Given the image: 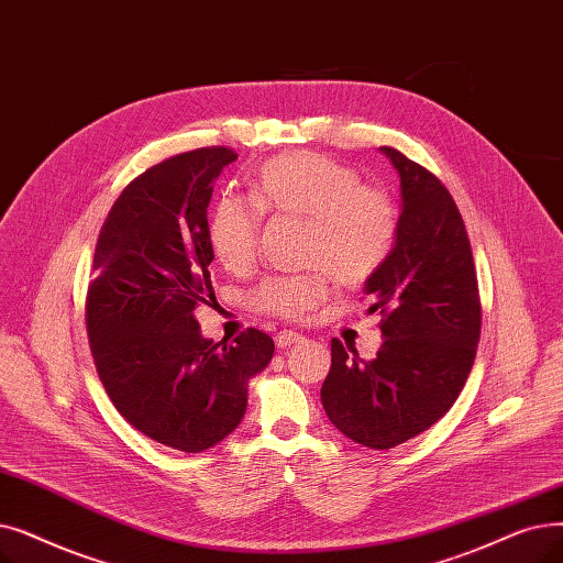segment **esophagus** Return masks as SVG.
Masks as SVG:
<instances>
[{
  "instance_id": "34e87169",
  "label": "esophagus",
  "mask_w": 563,
  "mask_h": 563,
  "mask_svg": "<svg viewBox=\"0 0 563 563\" xmlns=\"http://www.w3.org/2000/svg\"><path fill=\"white\" fill-rule=\"evenodd\" d=\"M303 340V335L299 333V331H280L278 335H276V345L280 347V350H287V347H291V345H297V342H301Z\"/></svg>"
}]
</instances>
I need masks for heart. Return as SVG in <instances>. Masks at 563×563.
I'll list each match as a JSON object with an SVG mask.
<instances>
[{
    "label": "heart",
    "instance_id": "b5f03b06",
    "mask_svg": "<svg viewBox=\"0 0 563 563\" xmlns=\"http://www.w3.org/2000/svg\"><path fill=\"white\" fill-rule=\"evenodd\" d=\"M251 198L223 195L209 218L211 249L239 274L255 262L262 211L308 221V262L327 266L342 285L371 280L394 251L398 211L379 188L361 186L356 169L322 154H283L251 181ZM331 291L324 274L274 276L255 291V306L280 317H303Z\"/></svg>",
    "mask_w": 563,
    "mask_h": 563
}]
</instances>
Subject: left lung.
Masks as SVG:
<instances>
[{
    "instance_id": "left-lung-1",
    "label": "left lung",
    "mask_w": 563,
    "mask_h": 563,
    "mask_svg": "<svg viewBox=\"0 0 563 563\" xmlns=\"http://www.w3.org/2000/svg\"><path fill=\"white\" fill-rule=\"evenodd\" d=\"M379 152L400 177L394 251L365 280L368 312L384 320L373 361L331 340L322 384L329 421L352 442L394 449L437 423L470 377L481 335V301L462 216L432 173L394 146Z\"/></svg>"
}]
</instances>
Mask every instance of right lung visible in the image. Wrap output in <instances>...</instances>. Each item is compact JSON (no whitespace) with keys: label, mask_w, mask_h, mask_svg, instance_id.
Here are the masks:
<instances>
[{"label":"right lung","mask_w":563,"mask_h":563,"mask_svg":"<svg viewBox=\"0 0 563 563\" xmlns=\"http://www.w3.org/2000/svg\"><path fill=\"white\" fill-rule=\"evenodd\" d=\"M236 161L225 146L167 158L112 205L87 291L89 347L110 400L135 430L184 453L234 432L249 384L274 356L257 329L234 345L202 335L198 303L213 295L207 207Z\"/></svg>","instance_id":"obj_1"}]
</instances>
